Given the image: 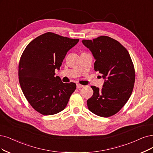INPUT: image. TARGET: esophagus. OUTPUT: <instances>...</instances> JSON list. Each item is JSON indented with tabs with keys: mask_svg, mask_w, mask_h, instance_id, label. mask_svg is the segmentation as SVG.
Instances as JSON below:
<instances>
[{
	"mask_svg": "<svg viewBox=\"0 0 153 153\" xmlns=\"http://www.w3.org/2000/svg\"><path fill=\"white\" fill-rule=\"evenodd\" d=\"M76 87H77V89H80V88H83L84 86H83V85H81V84H76Z\"/></svg>",
	"mask_w": 153,
	"mask_h": 153,
	"instance_id": "esophagus-1",
	"label": "esophagus"
}]
</instances>
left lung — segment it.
Wrapping results in <instances>:
<instances>
[{"instance_id":"8db88e82","label":"left lung","mask_w":153,"mask_h":153,"mask_svg":"<svg viewBox=\"0 0 153 153\" xmlns=\"http://www.w3.org/2000/svg\"><path fill=\"white\" fill-rule=\"evenodd\" d=\"M82 42L96 60L94 71L105 79L101 89L91 86L93 94L87 101L88 108L100 117H111L121 110L132 93L135 75L131 56L123 45L107 36Z\"/></svg>"}]
</instances>
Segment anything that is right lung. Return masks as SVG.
Masks as SVG:
<instances>
[{"label":"right lung","mask_w":153,"mask_h":153,"mask_svg":"<svg viewBox=\"0 0 153 153\" xmlns=\"http://www.w3.org/2000/svg\"><path fill=\"white\" fill-rule=\"evenodd\" d=\"M79 41L48 32L34 39L25 49L19 63L21 89L33 108L43 115H54L66 107L76 88L64 83L55 70L60 69L71 48Z\"/></svg>","instance_id":"right-lung-1"}]
</instances>
